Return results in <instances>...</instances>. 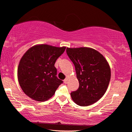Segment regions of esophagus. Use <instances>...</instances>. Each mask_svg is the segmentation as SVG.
<instances>
[{"mask_svg":"<svg viewBox=\"0 0 132 132\" xmlns=\"http://www.w3.org/2000/svg\"><path fill=\"white\" fill-rule=\"evenodd\" d=\"M68 78H66L64 80V84H67L68 83Z\"/></svg>","mask_w":132,"mask_h":132,"instance_id":"obj_1","label":"esophagus"}]
</instances>
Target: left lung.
<instances>
[{
	"label": "left lung",
	"mask_w": 132,
	"mask_h": 132,
	"mask_svg": "<svg viewBox=\"0 0 132 132\" xmlns=\"http://www.w3.org/2000/svg\"><path fill=\"white\" fill-rule=\"evenodd\" d=\"M66 53L74 64L79 88L71 92L73 101L80 106L96 103L105 93L111 78V70L105 57L88 47L67 48Z\"/></svg>",
	"instance_id": "obj_1"
}]
</instances>
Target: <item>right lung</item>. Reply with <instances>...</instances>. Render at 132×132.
<instances>
[{
  "instance_id": "add662e5",
  "label": "right lung",
  "mask_w": 132,
  "mask_h": 132,
  "mask_svg": "<svg viewBox=\"0 0 132 132\" xmlns=\"http://www.w3.org/2000/svg\"><path fill=\"white\" fill-rule=\"evenodd\" d=\"M66 47L47 44L36 45L27 51L19 62L18 79L23 92L37 101L50 98L61 84L56 76V60L63 53Z\"/></svg>"
}]
</instances>
